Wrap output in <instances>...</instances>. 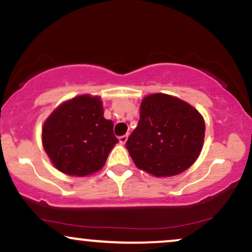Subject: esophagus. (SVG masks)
I'll use <instances>...</instances> for the list:
<instances>
[{
	"instance_id": "1",
	"label": "esophagus",
	"mask_w": 252,
	"mask_h": 252,
	"mask_svg": "<svg viewBox=\"0 0 252 252\" xmlns=\"http://www.w3.org/2000/svg\"><path fill=\"white\" fill-rule=\"evenodd\" d=\"M126 140H128V136H126V135L120 136V143H121V144H126Z\"/></svg>"
}]
</instances>
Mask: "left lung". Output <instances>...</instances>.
Masks as SVG:
<instances>
[{
	"instance_id": "8db88e82",
	"label": "left lung",
	"mask_w": 252,
	"mask_h": 252,
	"mask_svg": "<svg viewBox=\"0 0 252 252\" xmlns=\"http://www.w3.org/2000/svg\"><path fill=\"white\" fill-rule=\"evenodd\" d=\"M204 137L205 122L198 110L176 97L154 94L143 98L140 121L126 147L138 168L161 178L189 168Z\"/></svg>"
}]
</instances>
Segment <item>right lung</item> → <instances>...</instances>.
<instances>
[{
	"label": "right lung",
	"instance_id": "add662e5",
	"mask_svg": "<svg viewBox=\"0 0 252 252\" xmlns=\"http://www.w3.org/2000/svg\"><path fill=\"white\" fill-rule=\"evenodd\" d=\"M99 97L83 94L58 106L42 126V146L60 172L85 176L99 170L118 142Z\"/></svg>",
	"mask_w": 252,
	"mask_h": 252
}]
</instances>
